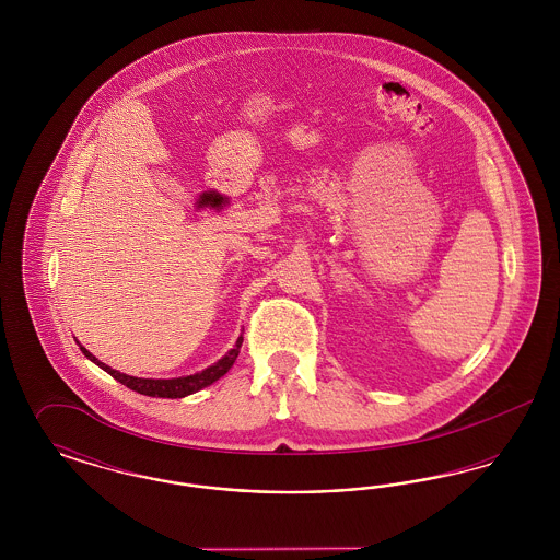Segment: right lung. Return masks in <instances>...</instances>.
Here are the masks:
<instances>
[{
	"label": "right lung",
	"mask_w": 560,
	"mask_h": 560,
	"mask_svg": "<svg viewBox=\"0 0 560 560\" xmlns=\"http://www.w3.org/2000/svg\"><path fill=\"white\" fill-rule=\"evenodd\" d=\"M241 345H243V336L237 338V345L235 348L229 350V354H224L218 363L210 365L208 370L203 372L195 373V375H187V377H172V380H151V377H133V375H126V373L117 372V370H110L105 363H101L92 352H88L85 348H81V352L94 361L98 368H103L105 372L110 373L117 382H121L124 386H128L130 390H136L140 395H147V397H160V399H183L187 395H192L206 386L213 384L215 380H220L224 373L229 372L233 368V363L237 361L240 357Z\"/></svg>",
	"instance_id": "obj_1"
}]
</instances>
